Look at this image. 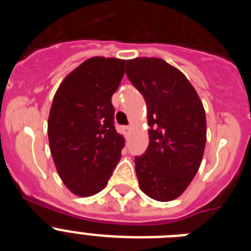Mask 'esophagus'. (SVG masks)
Instances as JSON below:
<instances>
[{"label": "esophagus", "instance_id": "esophagus-1", "mask_svg": "<svg viewBox=\"0 0 251 251\" xmlns=\"http://www.w3.org/2000/svg\"><path fill=\"white\" fill-rule=\"evenodd\" d=\"M122 130H123V133L126 134V136H129L130 132H132V127H129V126H126V127H122Z\"/></svg>", "mask_w": 251, "mask_h": 251}]
</instances>
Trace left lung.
Instances as JSON below:
<instances>
[{"mask_svg":"<svg viewBox=\"0 0 251 251\" xmlns=\"http://www.w3.org/2000/svg\"><path fill=\"white\" fill-rule=\"evenodd\" d=\"M127 76L147 104L150 143L134 158L139 187L157 201L183 194L197 174L206 145L202 101L178 69L158 57L127 60Z\"/></svg>","mask_w":251,"mask_h":251,"instance_id":"8db88e82","label":"left lung"}]
</instances>
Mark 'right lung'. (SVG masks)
Wrapping results in <instances>:
<instances>
[{"mask_svg":"<svg viewBox=\"0 0 251 251\" xmlns=\"http://www.w3.org/2000/svg\"><path fill=\"white\" fill-rule=\"evenodd\" d=\"M124 65L117 57H90L55 93L48 122L50 151L60 178L76 196L100 192L121 159L126 141L114 128L112 95Z\"/></svg>","mask_w":251,"mask_h":251,"instance_id":"1","label":"right lung"}]
</instances>
